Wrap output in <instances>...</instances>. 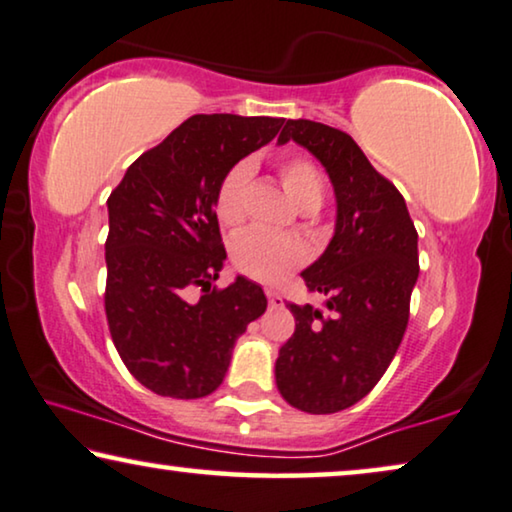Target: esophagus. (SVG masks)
Returning a JSON list of instances; mask_svg holds the SVG:
<instances>
[{
	"mask_svg": "<svg viewBox=\"0 0 512 512\" xmlns=\"http://www.w3.org/2000/svg\"><path fill=\"white\" fill-rule=\"evenodd\" d=\"M266 299H269V306H271V308L283 306V297H280V294H278L276 290H266Z\"/></svg>",
	"mask_w": 512,
	"mask_h": 512,
	"instance_id": "esophagus-1",
	"label": "esophagus"
}]
</instances>
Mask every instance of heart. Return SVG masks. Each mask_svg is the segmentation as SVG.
<instances>
[{
    "label": "heart",
    "mask_w": 512,
    "mask_h": 512,
    "mask_svg": "<svg viewBox=\"0 0 512 512\" xmlns=\"http://www.w3.org/2000/svg\"><path fill=\"white\" fill-rule=\"evenodd\" d=\"M250 164L241 162L227 171L218 187L215 197V211L222 225L234 227L239 225L246 215V192L250 183ZM280 181H283L285 192L299 208L320 206L322 194H325V183L318 167L304 157H294L280 167ZM232 259L236 269L246 276L262 280V283H278L285 278L294 266H299L306 259L304 243L290 236L269 234L264 229H246L236 236L232 246Z\"/></svg>",
    "instance_id": "b5f03b06"
}]
</instances>
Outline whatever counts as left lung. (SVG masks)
<instances>
[{"label": "left lung", "mask_w": 512, "mask_h": 512, "mask_svg": "<svg viewBox=\"0 0 512 512\" xmlns=\"http://www.w3.org/2000/svg\"><path fill=\"white\" fill-rule=\"evenodd\" d=\"M294 141L325 167L336 199L334 236L308 269L329 318L287 304L294 334L278 352L276 385L290 406L338 413L369 394L397 355L420 276L417 232L406 201L366 160L355 139L313 120H285L278 146Z\"/></svg>", "instance_id": "1"}]
</instances>
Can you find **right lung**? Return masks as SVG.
Returning a JSON list of instances; mask_svg holds the SVG:
<instances>
[{
  "label": "right lung",
  "instance_id": "add662e5",
  "mask_svg": "<svg viewBox=\"0 0 512 512\" xmlns=\"http://www.w3.org/2000/svg\"><path fill=\"white\" fill-rule=\"evenodd\" d=\"M283 118L192 115L125 171L109 201L106 320L129 373L160 397L201 399L225 380L264 290L236 276L211 290L227 253L215 197L227 171L269 143ZM201 286L204 295L186 294Z\"/></svg>",
  "mask_w": 512,
  "mask_h": 512
}]
</instances>
